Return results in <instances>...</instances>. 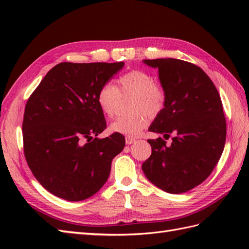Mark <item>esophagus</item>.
I'll use <instances>...</instances> for the list:
<instances>
[{
    "label": "esophagus",
    "instance_id": "34e87169",
    "mask_svg": "<svg viewBox=\"0 0 249 249\" xmlns=\"http://www.w3.org/2000/svg\"><path fill=\"white\" fill-rule=\"evenodd\" d=\"M125 141H126V144H133L134 142H136V139L133 138V137H126Z\"/></svg>",
    "mask_w": 249,
    "mask_h": 249
}]
</instances>
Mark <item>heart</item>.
I'll use <instances>...</instances> for the list:
<instances>
[{"label":"heart","mask_w":249,"mask_h":249,"mask_svg":"<svg viewBox=\"0 0 249 249\" xmlns=\"http://www.w3.org/2000/svg\"><path fill=\"white\" fill-rule=\"evenodd\" d=\"M122 92H128L137 95L135 100V111L140 112L133 115L118 116L110 124V129L113 133L125 135L127 137L138 136L140 131L147 125L146 113L153 116L160 113L165 106L166 92L155 78L150 72L143 71H131L119 79ZM120 96L119 89L112 83H105L97 93V104L100 110L108 115L115 113ZM144 110V113L142 111Z\"/></svg>","instance_id":"b5f03b06"}]
</instances>
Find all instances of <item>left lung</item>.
<instances>
[{
	"label": "left lung",
	"mask_w": 249,
	"mask_h": 249,
	"mask_svg": "<svg viewBox=\"0 0 249 249\" xmlns=\"http://www.w3.org/2000/svg\"><path fill=\"white\" fill-rule=\"evenodd\" d=\"M158 70L165 106L149 130L173 135L147 140L152 154L142 163L151 183L163 192L182 194L205 181L223 154L226 119L217 89L200 67L177 59L143 60Z\"/></svg>",
	"instance_id": "left-lung-1"
}]
</instances>
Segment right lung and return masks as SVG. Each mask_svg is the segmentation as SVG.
Wrapping results in <instances>:
<instances>
[{
  "label": "right lung",
  "instance_id": "obj_1",
  "mask_svg": "<svg viewBox=\"0 0 249 249\" xmlns=\"http://www.w3.org/2000/svg\"><path fill=\"white\" fill-rule=\"evenodd\" d=\"M124 66L64 62L50 70L25 105L22 134L26 162L49 193L67 201L92 197L107 182L125 138L106 128L99 89Z\"/></svg>",
  "mask_w": 249,
  "mask_h": 249
}]
</instances>
